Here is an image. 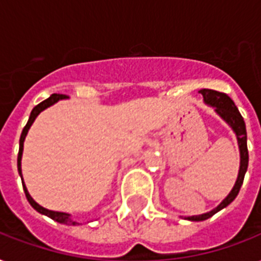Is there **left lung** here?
<instances>
[{"instance_id": "left-lung-1", "label": "left lung", "mask_w": 261, "mask_h": 261, "mask_svg": "<svg viewBox=\"0 0 261 261\" xmlns=\"http://www.w3.org/2000/svg\"><path fill=\"white\" fill-rule=\"evenodd\" d=\"M199 92L203 94L206 104L214 107L215 112H217L227 124H230V127L233 128L236 135H237L240 155H241V163H240V172L239 177H237V181H236L233 190L230 191V194L226 196V199H225L217 208L210 211V213H206V214L202 215H195V217H187L188 221H204V219H208L210 217H213L215 213H218L219 210H222L223 207H226L227 204H230V203L236 199V196L239 195L240 188L243 186L244 176H245V172H247L248 169V160H249L247 146V128H245V122H244V119L243 116H241V114H240V111L237 110L234 101H233L226 93H222V92H218V90L202 89L199 90Z\"/></svg>"}]
</instances>
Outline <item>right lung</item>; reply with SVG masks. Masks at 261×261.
<instances>
[{
    "instance_id": "1",
    "label": "right lung",
    "mask_w": 261,
    "mask_h": 261,
    "mask_svg": "<svg viewBox=\"0 0 261 261\" xmlns=\"http://www.w3.org/2000/svg\"><path fill=\"white\" fill-rule=\"evenodd\" d=\"M67 96H65V94H51L50 97L46 98L44 101L39 102L38 106L35 107L34 110H32V112H31L30 115V119H28V122H27L25 127L22 128V133H21V137H20V149H18V155H17V169H18V173L21 174V154H22V146H24V139H25V135L27 133H28V130H30L31 124L34 123V120L36 119V116H38L40 112H42L43 110H46L47 107L53 106L54 102H57L58 100H62V98H66ZM21 180H22V176H21ZM22 188H24V192H25V196L27 199H28V202H30V204L32 207H34L35 210L39 211L40 214H44L47 215V217H50L51 219H54V221H57V222L59 223H65V225H79L77 222H74V221H71L70 219V215L66 214V213H59V211H51V210H47V208H44V207L39 206L38 203L35 202L34 199L31 198V195L28 194V191H27L25 186L22 184Z\"/></svg>"
}]
</instances>
